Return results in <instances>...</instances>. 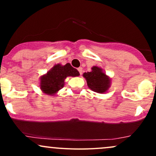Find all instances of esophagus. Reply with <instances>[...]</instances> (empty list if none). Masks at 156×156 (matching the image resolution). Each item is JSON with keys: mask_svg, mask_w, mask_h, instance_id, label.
I'll return each instance as SVG.
<instances>
[{"mask_svg": "<svg viewBox=\"0 0 156 156\" xmlns=\"http://www.w3.org/2000/svg\"><path fill=\"white\" fill-rule=\"evenodd\" d=\"M78 72H79L80 74L81 75L82 74V72H83V68H82V67L78 68Z\"/></svg>", "mask_w": 156, "mask_h": 156, "instance_id": "1", "label": "esophagus"}]
</instances>
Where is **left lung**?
<instances>
[{"label": "left lung", "instance_id": "obj_1", "mask_svg": "<svg viewBox=\"0 0 156 156\" xmlns=\"http://www.w3.org/2000/svg\"><path fill=\"white\" fill-rule=\"evenodd\" d=\"M83 76L86 78L89 88L98 93H104L110 87L111 79L103 72L101 68L92 67L91 72L84 73Z\"/></svg>", "mask_w": 156, "mask_h": 156}]
</instances>
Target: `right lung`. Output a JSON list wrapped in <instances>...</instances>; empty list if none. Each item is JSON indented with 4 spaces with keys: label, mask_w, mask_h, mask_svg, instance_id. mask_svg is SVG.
Here are the masks:
<instances>
[{
    "label": "right lung",
    "mask_w": 156,
    "mask_h": 156,
    "mask_svg": "<svg viewBox=\"0 0 156 156\" xmlns=\"http://www.w3.org/2000/svg\"><path fill=\"white\" fill-rule=\"evenodd\" d=\"M79 75V72L70 64L67 63L65 65L55 64L45 75L41 76L40 89L44 94L53 96L63 88L64 80L67 77H76Z\"/></svg>",
    "instance_id": "1"
}]
</instances>
